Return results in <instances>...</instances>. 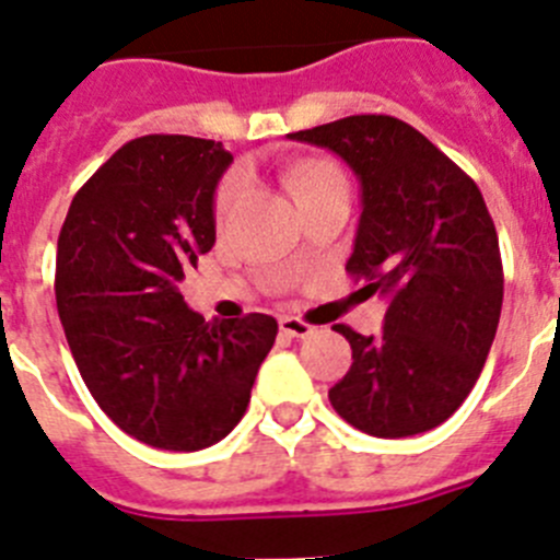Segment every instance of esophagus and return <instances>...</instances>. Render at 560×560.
Here are the masks:
<instances>
[{
  "label": "esophagus",
  "instance_id": "esophagus-1",
  "mask_svg": "<svg viewBox=\"0 0 560 560\" xmlns=\"http://www.w3.org/2000/svg\"><path fill=\"white\" fill-rule=\"evenodd\" d=\"M279 326H281V331H284V335H290V337H310L312 331H315V326L304 324L301 317H292V315L281 317Z\"/></svg>",
  "mask_w": 560,
  "mask_h": 560
}]
</instances>
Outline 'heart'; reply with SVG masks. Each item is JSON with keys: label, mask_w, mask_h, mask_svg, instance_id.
Returning a JSON list of instances; mask_svg holds the SVG:
<instances>
[{"label": "heart", "mask_w": 560, "mask_h": 560, "mask_svg": "<svg viewBox=\"0 0 560 560\" xmlns=\"http://www.w3.org/2000/svg\"><path fill=\"white\" fill-rule=\"evenodd\" d=\"M337 180H342L340 170H337L331 161H320V159L301 161V164H295L290 173V186H292V192H295V200H299L301 195L317 189V186L337 184ZM240 189H243V178H240L236 173L229 175V178L223 180V186L218 189V203H214L218 218H223L225 211L231 209V203L236 200Z\"/></svg>", "instance_id": "obj_1"}]
</instances>
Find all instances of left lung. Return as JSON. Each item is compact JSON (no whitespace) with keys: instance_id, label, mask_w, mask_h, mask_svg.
Listing matches in <instances>:
<instances>
[{"instance_id":"1","label":"left lung","mask_w":560,"mask_h":560,"mask_svg":"<svg viewBox=\"0 0 560 560\" xmlns=\"http://www.w3.org/2000/svg\"><path fill=\"white\" fill-rule=\"evenodd\" d=\"M340 155L360 180L362 214L346 270L387 299L380 335H357L329 390L337 416L376 438L443 424L475 387L502 312L497 229L480 189L412 125L360 114L290 133Z\"/></svg>"}]
</instances>
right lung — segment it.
<instances>
[{"mask_svg":"<svg viewBox=\"0 0 560 560\" xmlns=\"http://www.w3.org/2000/svg\"><path fill=\"white\" fill-rule=\"evenodd\" d=\"M220 142L142 136L80 186L58 236L55 301L78 371L136 441L198 452L245 416L276 317L206 324L178 284L214 245Z\"/></svg>","mask_w":560,"mask_h":560,"instance_id":"1","label":"right lung"}]
</instances>
